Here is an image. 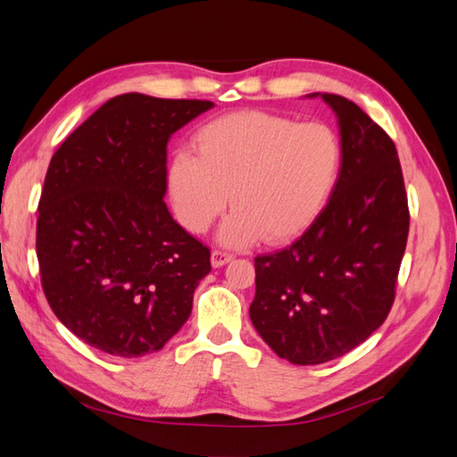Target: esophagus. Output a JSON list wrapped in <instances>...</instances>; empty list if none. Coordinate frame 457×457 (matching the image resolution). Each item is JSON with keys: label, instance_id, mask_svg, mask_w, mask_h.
<instances>
[{"label": "esophagus", "instance_id": "obj_1", "mask_svg": "<svg viewBox=\"0 0 457 457\" xmlns=\"http://www.w3.org/2000/svg\"><path fill=\"white\" fill-rule=\"evenodd\" d=\"M232 253L230 252H223V250H213L212 252V265L217 269V267H223L227 265L228 261H232Z\"/></svg>", "mask_w": 457, "mask_h": 457}]
</instances>
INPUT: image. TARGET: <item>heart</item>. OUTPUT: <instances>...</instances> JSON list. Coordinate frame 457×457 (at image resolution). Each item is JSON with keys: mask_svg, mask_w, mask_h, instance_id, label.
Masks as SVG:
<instances>
[{"mask_svg": "<svg viewBox=\"0 0 457 457\" xmlns=\"http://www.w3.org/2000/svg\"><path fill=\"white\" fill-rule=\"evenodd\" d=\"M196 156L179 150L168 168L175 217L204 234L227 210L219 238L245 247L265 238H295L322 213L343 163L339 133L326 121L240 110L219 116L195 135Z\"/></svg>", "mask_w": 457, "mask_h": 457, "instance_id": "1", "label": "heart"}]
</instances>
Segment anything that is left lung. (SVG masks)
<instances>
[{
	"instance_id": "8db88e82",
	"label": "left lung",
	"mask_w": 457,
	"mask_h": 457,
	"mask_svg": "<svg viewBox=\"0 0 457 457\" xmlns=\"http://www.w3.org/2000/svg\"><path fill=\"white\" fill-rule=\"evenodd\" d=\"M320 96L339 123L337 185L292 245L255 257L250 307L262 341L299 366L343 356L385 322L410 228L391 137L353 101L334 93Z\"/></svg>"
}]
</instances>
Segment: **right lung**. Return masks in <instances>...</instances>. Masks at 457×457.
<instances>
[{
  "instance_id": "right-lung-1",
  "label": "right lung",
  "mask_w": 457,
  "mask_h": 457,
  "mask_svg": "<svg viewBox=\"0 0 457 457\" xmlns=\"http://www.w3.org/2000/svg\"><path fill=\"white\" fill-rule=\"evenodd\" d=\"M213 106L126 93L54 152L37 205L41 287L59 320L103 353L160 351L188 320L210 247L163 202L168 141Z\"/></svg>"
}]
</instances>
